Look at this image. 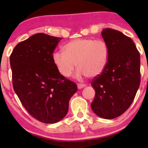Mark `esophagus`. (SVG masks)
Segmentation results:
<instances>
[{
    "instance_id": "1",
    "label": "esophagus",
    "mask_w": 148,
    "mask_h": 148,
    "mask_svg": "<svg viewBox=\"0 0 148 148\" xmlns=\"http://www.w3.org/2000/svg\"><path fill=\"white\" fill-rule=\"evenodd\" d=\"M85 86H86V85H85L84 84H77L78 89H82V88L84 87Z\"/></svg>"
}]
</instances>
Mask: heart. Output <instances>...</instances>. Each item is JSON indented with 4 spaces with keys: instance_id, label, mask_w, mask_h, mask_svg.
<instances>
[{
    "instance_id": "heart-1",
    "label": "heart",
    "mask_w": 148,
    "mask_h": 148,
    "mask_svg": "<svg viewBox=\"0 0 148 148\" xmlns=\"http://www.w3.org/2000/svg\"><path fill=\"white\" fill-rule=\"evenodd\" d=\"M64 51H55L53 61L59 73L70 77L77 64L78 75L95 78L105 69L109 59V48L102 39L76 38L64 46Z\"/></svg>"
}]
</instances>
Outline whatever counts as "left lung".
Returning a JSON list of instances; mask_svg holds the SVG:
<instances>
[{
	"label": "left lung",
	"instance_id": "obj_1",
	"mask_svg": "<svg viewBox=\"0 0 148 148\" xmlns=\"http://www.w3.org/2000/svg\"><path fill=\"white\" fill-rule=\"evenodd\" d=\"M109 48L107 66L91 82L95 97L94 112L104 119H114L130 107L140 84V56L135 43L120 31L102 30Z\"/></svg>",
	"mask_w": 148,
	"mask_h": 148
}]
</instances>
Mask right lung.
I'll return each mask as SVG.
<instances>
[{"label": "right lung", "instance_id": "right-lung-1", "mask_svg": "<svg viewBox=\"0 0 148 148\" xmlns=\"http://www.w3.org/2000/svg\"><path fill=\"white\" fill-rule=\"evenodd\" d=\"M62 38L36 34L18 43L10 56L13 89L34 118L46 124L65 117L75 83L59 73L53 53Z\"/></svg>", "mask_w": 148, "mask_h": 148}]
</instances>
